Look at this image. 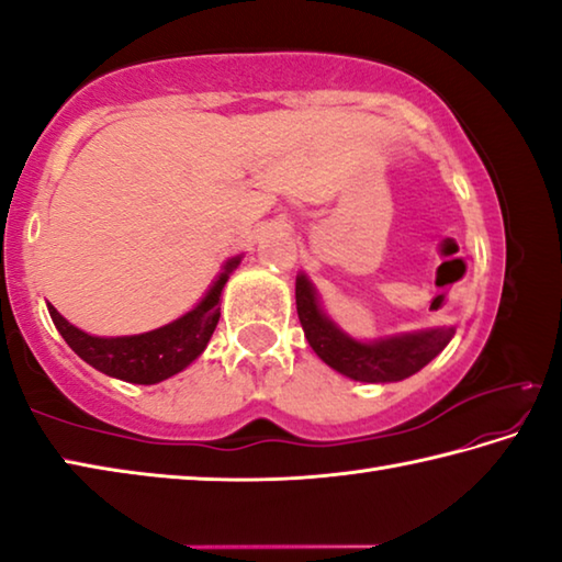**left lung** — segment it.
<instances>
[{"label":"left lung","mask_w":562,"mask_h":562,"mask_svg":"<svg viewBox=\"0 0 562 562\" xmlns=\"http://www.w3.org/2000/svg\"><path fill=\"white\" fill-rule=\"evenodd\" d=\"M294 300H297V315L304 337L315 349V355L335 372L355 379V382H402V379L424 369L434 357H439L456 335L453 327H434L374 341H359L349 337L347 331H341L325 315L317 290L312 288L307 274H297Z\"/></svg>","instance_id":"left-lung-1"}]
</instances>
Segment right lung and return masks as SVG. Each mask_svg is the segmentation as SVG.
I'll list each match as a JSON object with an SVG mask.
<instances>
[{
    "mask_svg": "<svg viewBox=\"0 0 562 562\" xmlns=\"http://www.w3.org/2000/svg\"><path fill=\"white\" fill-rule=\"evenodd\" d=\"M240 265V255L223 265V272L205 292V297L158 329L131 337H93L66 322L54 304L46 302L54 327L59 329L66 345L79 355L87 364L113 379L131 384H158L164 379L183 372L188 364L203 355L207 341L221 319V294L231 272Z\"/></svg>",
    "mask_w": 562,
    "mask_h": 562,
    "instance_id": "1",
    "label": "right lung"
}]
</instances>
